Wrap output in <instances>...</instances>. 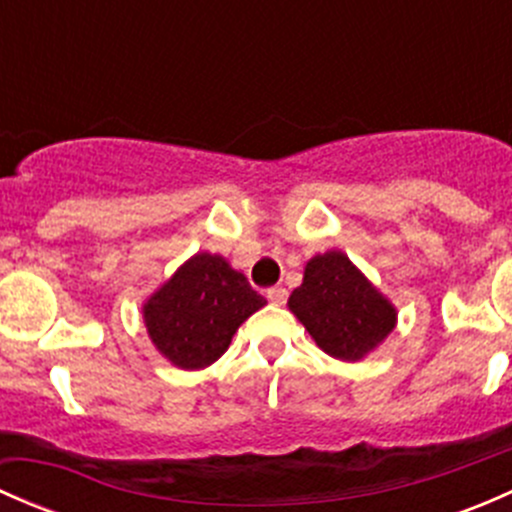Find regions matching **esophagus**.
Here are the masks:
<instances>
[{"instance_id":"34e87169","label":"esophagus","mask_w":512,"mask_h":512,"mask_svg":"<svg viewBox=\"0 0 512 512\" xmlns=\"http://www.w3.org/2000/svg\"><path fill=\"white\" fill-rule=\"evenodd\" d=\"M265 294H267V299H270L272 304H285L287 302V289L285 287H270Z\"/></svg>"}]
</instances>
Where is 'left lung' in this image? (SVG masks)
Instances as JSON below:
<instances>
[{
    "label": "left lung",
    "instance_id": "obj_1",
    "mask_svg": "<svg viewBox=\"0 0 512 512\" xmlns=\"http://www.w3.org/2000/svg\"><path fill=\"white\" fill-rule=\"evenodd\" d=\"M287 304L317 347L342 361L364 359L396 327L394 304L339 250L307 262Z\"/></svg>",
    "mask_w": 512,
    "mask_h": 512
}]
</instances>
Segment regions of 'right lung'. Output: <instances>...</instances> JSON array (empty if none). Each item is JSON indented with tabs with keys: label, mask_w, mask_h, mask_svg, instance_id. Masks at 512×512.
<instances>
[{
	"label": "right lung",
	"mask_w": 512,
	"mask_h": 512,
	"mask_svg": "<svg viewBox=\"0 0 512 512\" xmlns=\"http://www.w3.org/2000/svg\"><path fill=\"white\" fill-rule=\"evenodd\" d=\"M265 304L225 257L198 252L146 299L143 322L170 364L193 371L218 361L237 327Z\"/></svg>",
	"instance_id": "add662e5"
}]
</instances>
